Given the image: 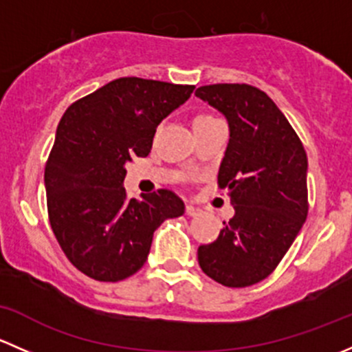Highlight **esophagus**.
I'll use <instances>...</instances> for the list:
<instances>
[{"label": "esophagus", "mask_w": 352, "mask_h": 352, "mask_svg": "<svg viewBox=\"0 0 352 352\" xmlns=\"http://www.w3.org/2000/svg\"><path fill=\"white\" fill-rule=\"evenodd\" d=\"M199 212H201V209L196 208V206H192V204H186V214H189V216H196V214H199Z\"/></svg>", "instance_id": "esophagus-1"}]
</instances>
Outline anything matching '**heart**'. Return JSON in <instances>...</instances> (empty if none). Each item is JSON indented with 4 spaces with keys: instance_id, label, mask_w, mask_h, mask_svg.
<instances>
[{
    "instance_id": "heart-1",
    "label": "heart",
    "mask_w": 352,
    "mask_h": 352,
    "mask_svg": "<svg viewBox=\"0 0 352 352\" xmlns=\"http://www.w3.org/2000/svg\"><path fill=\"white\" fill-rule=\"evenodd\" d=\"M216 117L209 116V113H199V116L194 117V126H199V124H204V122H209V120H214Z\"/></svg>"
}]
</instances>
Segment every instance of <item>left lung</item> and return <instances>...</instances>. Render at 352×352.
Listing matches in <instances>:
<instances>
[{"instance_id":"obj_1","label":"left lung","mask_w":352,"mask_h":352,"mask_svg":"<svg viewBox=\"0 0 352 352\" xmlns=\"http://www.w3.org/2000/svg\"><path fill=\"white\" fill-rule=\"evenodd\" d=\"M196 97L228 119L218 187L235 208L218 239L197 248L199 265L223 286H252L278 267L307 219V153L285 113L257 87L206 85Z\"/></svg>"}]
</instances>
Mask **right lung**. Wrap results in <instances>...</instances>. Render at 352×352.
<instances>
[{
    "instance_id": "add662e5",
    "label": "right lung",
    "mask_w": 352,
    "mask_h": 352,
    "mask_svg": "<svg viewBox=\"0 0 352 352\" xmlns=\"http://www.w3.org/2000/svg\"><path fill=\"white\" fill-rule=\"evenodd\" d=\"M194 88L119 78L71 104L59 120L44 172L49 223L67 261L88 278L133 276L146 262L155 230L184 214L182 199L168 189L127 197L124 165L148 156L156 126Z\"/></svg>"
}]
</instances>
